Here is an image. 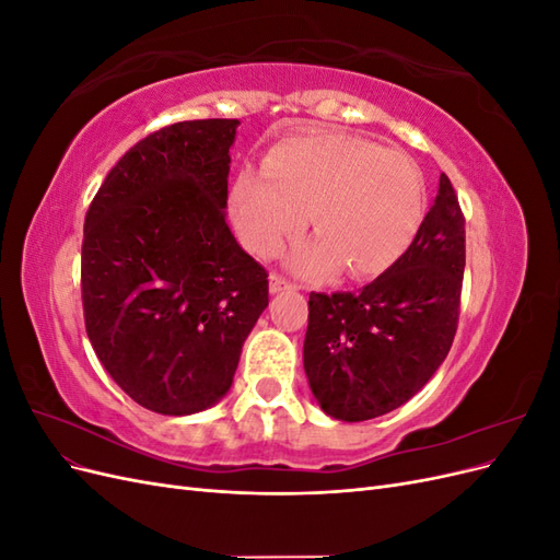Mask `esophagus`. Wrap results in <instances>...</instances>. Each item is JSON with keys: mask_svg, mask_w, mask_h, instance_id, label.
I'll return each mask as SVG.
<instances>
[{"mask_svg": "<svg viewBox=\"0 0 560 560\" xmlns=\"http://www.w3.org/2000/svg\"><path fill=\"white\" fill-rule=\"evenodd\" d=\"M292 287H294L292 280L282 278L280 273H270V292H273V294H278L282 290H292Z\"/></svg>", "mask_w": 560, "mask_h": 560, "instance_id": "1", "label": "esophagus"}]
</instances>
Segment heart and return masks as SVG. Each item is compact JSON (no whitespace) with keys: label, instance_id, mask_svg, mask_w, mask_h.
<instances>
[{"label":"heart","instance_id":"obj_1","mask_svg":"<svg viewBox=\"0 0 560 560\" xmlns=\"http://www.w3.org/2000/svg\"><path fill=\"white\" fill-rule=\"evenodd\" d=\"M308 212L319 235L294 254L301 273H329L343 264L352 278L378 276L416 241L425 179L404 151L319 130L278 142L264 171L247 165L231 182V222L261 257L306 226Z\"/></svg>","mask_w":560,"mask_h":560}]
</instances>
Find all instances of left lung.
<instances>
[{"instance_id": "left-lung-1", "label": "left lung", "mask_w": 560, "mask_h": 560, "mask_svg": "<svg viewBox=\"0 0 560 560\" xmlns=\"http://www.w3.org/2000/svg\"><path fill=\"white\" fill-rule=\"evenodd\" d=\"M465 214L442 173L404 257L358 292H311L303 369L322 411L360 422L395 411L446 360L460 317Z\"/></svg>"}]
</instances>
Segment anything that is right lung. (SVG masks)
Segmentation results:
<instances>
[{
    "mask_svg": "<svg viewBox=\"0 0 560 560\" xmlns=\"http://www.w3.org/2000/svg\"><path fill=\"white\" fill-rule=\"evenodd\" d=\"M238 118L165 126L126 151L83 222L81 303L91 346L149 411L222 399L268 306V273L226 224Z\"/></svg>",
    "mask_w": 560,
    "mask_h": 560,
    "instance_id": "right-lung-1",
    "label": "right lung"
}]
</instances>
